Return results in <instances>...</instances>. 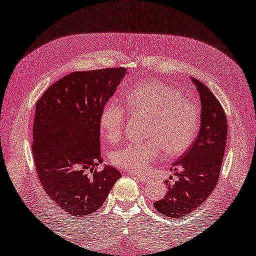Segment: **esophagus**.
<instances>
[{"mask_svg": "<svg viewBox=\"0 0 256 256\" xmlns=\"http://www.w3.org/2000/svg\"><path fill=\"white\" fill-rule=\"evenodd\" d=\"M135 176L138 181L140 182H142V183H146L147 181H148V178H145V176Z\"/></svg>", "mask_w": 256, "mask_h": 256, "instance_id": "34e87169", "label": "esophagus"}]
</instances>
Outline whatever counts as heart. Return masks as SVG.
<instances>
[{
    "label": "heart",
    "instance_id": "heart-1",
    "mask_svg": "<svg viewBox=\"0 0 256 256\" xmlns=\"http://www.w3.org/2000/svg\"><path fill=\"white\" fill-rule=\"evenodd\" d=\"M124 106L134 114H147L148 140L129 142L112 152L110 162L116 168L138 173L145 172L163 150L168 156L184 153L194 142L200 126V112L194 101L180 90L160 80H145L124 92ZM127 110L116 100L102 106L98 127L110 142L122 138Z\"/></svg>",
    "mask_w": 256,
    "mask_h": 256
}]
</instances>
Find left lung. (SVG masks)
<instances>
[{
  "instance_id": "8db88e82",
  "label": "left lung",
  "mask_w": 256,
  "mask_h": 256,
  "mask_svg": "<svg viewBox=\"0 0 256 256\" xmlns=\"http://www.w3.org/2000/svg\"><path fill=\"white\" fill-rule=\"evenodd\" d=\"M191 80L201 101L200 130L190 148L171 168L178 180L165 181L166 196L154 202L160 214L176 219L190 216L212 194L219 180L227 140V118L220 102L204 83L194 78Z\"/></svg>"
}]
</instances>
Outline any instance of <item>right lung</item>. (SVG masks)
Returning <instances> with one entry per match:
<instances>
[{
  "instance_id": "1",
  "label": "right lung",
  "mask_w": 256,
  "mask_h": 256,
  "mask_svg": "<svg viewBox=\"0 0 256 256\" xmlns=\"http://www.w3.org/2000/svg\"><path fill=\"white\" fill-rule=\"evenodd\" d=\"M127 74L124 67L73 72L50 85L36 103L32 155L49 198L73 217L91 214L104 202L121 173L98 166V116Z\"/></svg>"
}]
</instances>
